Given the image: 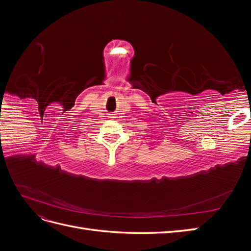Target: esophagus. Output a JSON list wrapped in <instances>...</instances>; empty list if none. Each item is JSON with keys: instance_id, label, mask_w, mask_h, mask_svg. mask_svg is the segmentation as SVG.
I'll return each mask as SVG.
<instances>
[{"instance_id": "obj_1", "label": "esophagus", "mask_w": 251, "mask_h": 251, "mask_svg": "<svg viewBox=\"0 0 251 251\" xmlns=\"http://www.w3.org/2000/svg\"><path fill=\"white\" fill-rule=\"evenodd\" d=\"M113 117H114V116H110V118H113Z\"/></svg>"}]
</instances>
